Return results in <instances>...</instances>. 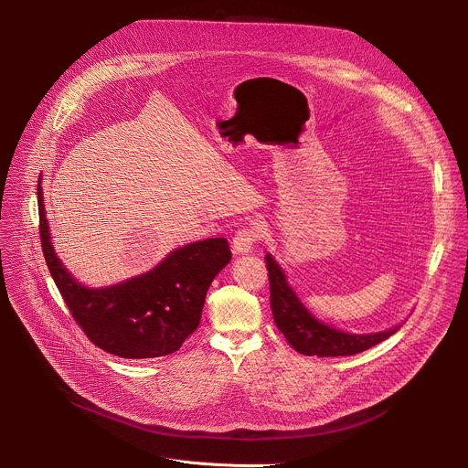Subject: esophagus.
<instances>
[{"instance_id": "obj_1", "label": "esophagus", "mask_w": 468, "mask_h": 468, "mask_svg": "<svg viewBox=\"0 0 468 468\" xmlns=\"http://www.w3.org/2000/svg\"><path fill=\"white\" fill-rule=\"evenodd\" d=\"M257 240H259V231H257V228H253V226H244V228H240V229L235 233L231 246H233V251H235V253H248V251H251V248H253V244H255Z\"/></svg>"}]
</instances>
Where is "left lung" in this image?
Segmentation results:
<instances>
[{
    "label": "left lung",
    "instance_id": "8db88e82",
    "mask_svg": "<svg viewBox=\"0 0 468 468\" xmlns=\"http://www.w3.org/2000/svg\"><path fill=\"white\" fill-rule=\"evenodd\" d=\"M266 271L271 282V307L278 329L283 333L287 343L303 356L318 357H345L361 354L381 341L388 339L398 327L388 331L372 333V335H350L335 327H329L316 320L296 298L292 289L276 261L266 255Z\"/></svg>",
    "mask_w": 468,
    "mask_h": 468
}]
</instances>
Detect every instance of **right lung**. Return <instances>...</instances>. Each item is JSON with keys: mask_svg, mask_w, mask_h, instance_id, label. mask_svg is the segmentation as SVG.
Here are the masks:
<instances>
[{"mask_svg": "<svg viewBox=\"0 0 468 468\" xmlns=\"http://www.w3.org/2000/svg\"><path fill=\"white\" fill-rule=\"evenodd\" d=\"M40 244L51 278L92 345L123 359L177 352L202 318L207 289L231 259L226 239L192 242L154 271L107 289H87L64 271L53 251L38 185Z\"/></svg>", "mask_w": 468, "mask_h": 468, "instance_id": "1", "label": "right lung"}]
</instances>
